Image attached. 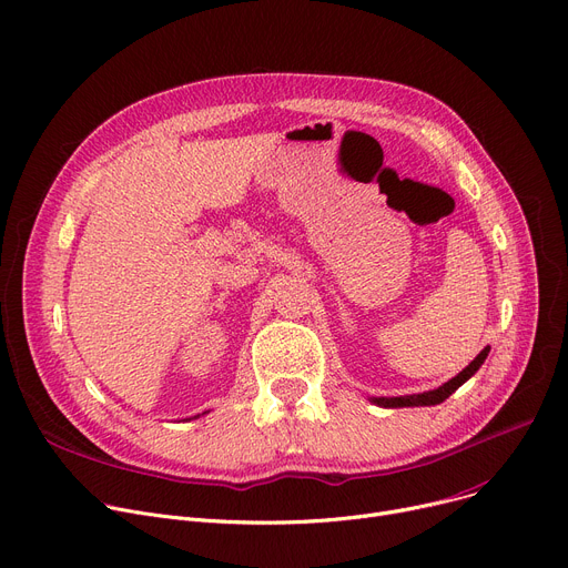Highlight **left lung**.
<instances>
[{"instance_id":"1","label":"left lung","mask_w":568,"mask_h":568,"mask_svg":"<svg viewBox=\"0 0 568 568\" xmlns=\"http://www.w3.org/2000/svg\"><path fill=\"white\" fill-rule=\"evenodd\" d=\"M490 347H484L473 363H468L457 376H452L449 382H445L443 386H438L436 390H427V393H418V395H404V397H369L372 404L376 406H384V408H402V406H434V404H440L445 402L452 393H455L457 388H462L470 376L481 367V363L486 361Z\"/></svg>"}]
</instances>
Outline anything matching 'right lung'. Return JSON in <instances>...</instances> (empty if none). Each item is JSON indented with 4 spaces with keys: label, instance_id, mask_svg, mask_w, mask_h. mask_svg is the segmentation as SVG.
Returning <instances> with one entry per match:
<instances>
[{
    "label": "right lung",
    "instance_id": "add662e5",
    "mask_svg": "<svg viewBox=\"0 0 568 568\" xmlns=\"http://www.w3.org/2000/svg\"><path fill=\"white\" fill-rule=\"evenodd\" d=\"M196 418H199V415H196Z\"/></svg>",
    "mask_w": 568,
    "mask_h": 568
}]
</instances>
